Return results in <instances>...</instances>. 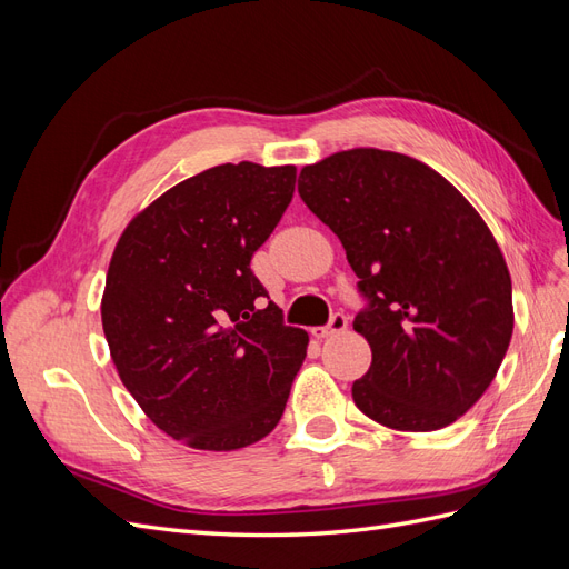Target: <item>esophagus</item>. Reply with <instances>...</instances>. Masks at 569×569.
<instances>
[{
  "mask_svg": "<svg viewBox=\"0 0 569 569\" xmlns=\"http://www.w3.org/2000/svg\"><path fill=\"white\" fill-rule=\"evenodd\" d=\"M347 327H349V318L347 316H343V313H335L332 318H330V322H327V325H322V327H313V335L316 337H332V335H339V332H343V330H347Z\"/></svg>",
  "mask_w": 569,
  "mask_h": 569,
  "instance_id": "34e87169",
  "label": "esophagus"
}]
</instances>
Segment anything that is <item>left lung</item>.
Segmentation results:
<instances>
[{
    "instance_id": "obj_1",
    "label": "left lung",
    "mask_w": 569,
    "mask_h": 569,
    "mask_svg": "<svg viewBox=\"0 0 569 569\" xmlns=\"http://www.w3.org/2000/svg\"><path fill=\"white\" fill-rule=\"evenodd\" d=\"M299 194L347 251L372 349L353 401L375 422L435 432L468 412L512 337V284L487 222L429 166L349 149L306 166Z\"/></svg>"
}]
</instances>
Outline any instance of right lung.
Instances as JSON below:
<instances>
[{
	"label": "right lung",
	"instance_id": "obj_1",
	"mask_svg": "<svg viewBox=\"0 0 569 569\" xmlns=\"http://www.w3.org/2000/svg\"><path fill=\"white\" fill-rule=\"evenodd\" d=\"M297 168L222 163L168 189L118 239L101 325L149 420L201 451L280 422L308 335L284 325L251 258L295 197Z\"/></svg>",
	"mask_w": 569,
	"mask_h": 569
}]
</instances>
